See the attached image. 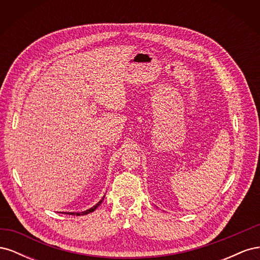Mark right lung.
Masks as SVG:
<instances>
[{
	"instance_id": "obj_1",
	"label": "right lung",
	"mask_w": 260,
	"mask_h": 260,
	"mask_svg": "<svg viewBox=\"0 0 260 260\" xmlns=\"http://www.w3.org/2000/svg\"><path fill=\"white\" fill-rule=\"evenodd\" d=\"M103 200H104V198L102 199L95 206H93L92 208H90V209H88V210H85V211H82V212H65V214H69V215H76V216H81V215H86V214H90V212H92V211H94L100 205H101V203L103 202Z\"/></svg>"
}]
</instances>
